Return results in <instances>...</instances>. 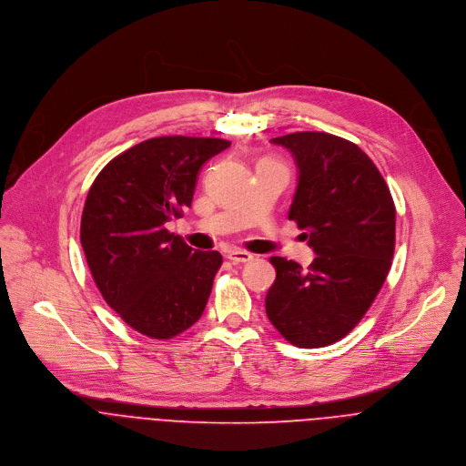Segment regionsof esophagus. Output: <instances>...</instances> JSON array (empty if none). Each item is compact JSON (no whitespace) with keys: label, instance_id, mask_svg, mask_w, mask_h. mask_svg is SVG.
<instances>
[{"label":"esophagus","instance_id":"obj_1","mask_svg":"<svg viewBox=\"0 0 466 466\" xmlns=\"http://www.w3.org/2000/svg\"><path fill=\"white\" fill-rule=\"evenodd\" d=\"M233 264H244V262H249L253 258L251 253L248 251H240V249H233V251H228L226 255Z\"/></svg>","mask_w":466,"mask_h":466}]
</instances>
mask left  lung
Wrapping results in <instances>:
<instances>
[{"mask_svg": "<svg viewBox=\"0 0 466 466\" xmlns=\"http://www.w3.org/2000/svg\"><path fill=\"white\" fill-rule=\"evenodd\" d=\"M299 168L289 218L316 251L303 269L271 257L266 294L271 325L292 345L316 349L345 338L379 296L395 253V204L377 165L354 143L325 132L271 139Z\"/></svg>", "mask_w": 466, "mask_h": 466, "instance_id": "obj_1", "label": "left lung"}]
</instances>
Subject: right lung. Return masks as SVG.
<instances>
[{"mask_svg": "<svg viewBox=\"0 0 466 466\" xmlns=\"http://www.w3.org/2000/svg\"><path fill=\"white\" fill-rule=\"evenodd\" d=\"M231 143L165 136L114 157L89 187L80 244L105 301L134 330L170 339L193 327L222 266L193 251L167 222L191 208L200 167Z\"/></svg>", "mask_w": 466, "mask_h": 466, "instance_id": "add662e5", "label": "right lung"}]
</instances>
